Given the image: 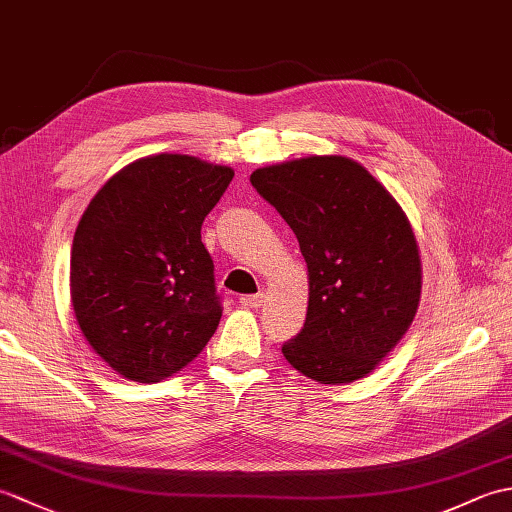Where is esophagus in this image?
I'll use <instances>...</instances> for the list:
<instances>
[{
    "instance_id": "1",
    "label": "esophagus",
    "mask_w": 512,
    "mask_h": 512,
    "mask_svg": "<svg viewBox=\"0 0 512 512\" xmlns=\"http://www.w3.org/2000/svg\"><path fill=\"white\" fill-rule=\"evenodd\" d=\"M239 303H242L244 308H259L264 303V292H257V295L239 297Z\"/></svg>"
}]
</instances>
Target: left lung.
Here are the masks:
<instances>
[{"instance_id":"1","label":"left lung","mask_w":512,"mask_h":512,"mask_svg":"<svg viewBox=\"0 0 512 512\" xmlns=\"http://www.w3.org/2000/svg\"><path fill=\"white\" fill-rule=\"evenodd\" d=\"M299 239L310 297L286 361L323 385L365 378L416 317L422 268L407 215L363 165L310 156L250 173Z\"/></svg>"}]
</instances>
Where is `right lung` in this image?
<instances>
[{"mask_svg": "<svg viewBox=\"0 0 512 512\" xmlns=\"http://www.w3.org/2000/svg\"><path fill=\"white\" fill-rule=\"evenodd\" d=\"M233 169L193 156L140 158L107 180L76 226V323L114 372L158 383L191 363L222 317L204 217Z\"/></svg>", "mask_w": 512, "mask_h": 512, "instance_id": "right-lung-1", "label": "right lung"}]
</instances>
